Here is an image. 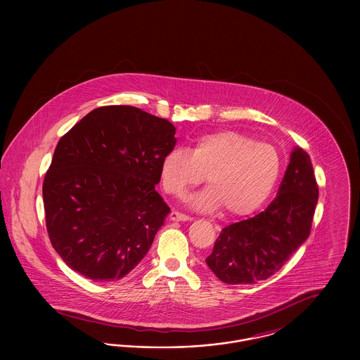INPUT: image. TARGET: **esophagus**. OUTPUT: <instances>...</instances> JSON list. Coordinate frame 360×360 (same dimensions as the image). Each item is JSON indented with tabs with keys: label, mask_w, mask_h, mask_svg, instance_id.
Masks as SVG:
<instances>
[{
	"label": "esophagus",
	"mask_w": 360,
	"mask_h": 360,
	"mask_svg": "<svg viewBox=\"0 0 360 360\" xmlns=\"http://www.w3.org/2000/svg\"><path fill=\"white\" fill-rule=\"evenodd\" d=\"M170 220L172 221H188V220H191L188 216L186 214H182V213H179V212H175V210H172V213H170Z\"/></svg>",
	"instance_id": "1"
}]
</instances>
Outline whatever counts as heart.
<instances>
[{"label":"heart","mask_w":360,"mask_h":360,"mask_svg":"<svg viewBox=\"0 0 360 360\" xmlns=\"http://www.w3.org/2000/svg\"><path fill=\"white\" fill-rule=\"evenodd\" d=\"M281 156L273 146L236 131L198 137L190 150H172L159 165V179L172 195H184L204 182L209 188L191 197L195 210L224 207L231 217L254 213L274 191L281 175Z\"/></svg>","instance_id":"1"}]
</instances>
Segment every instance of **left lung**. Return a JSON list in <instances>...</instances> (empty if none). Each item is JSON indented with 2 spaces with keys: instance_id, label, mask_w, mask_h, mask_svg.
<instances>
[{
  "instance_id": "obj_1",
  "label": "left lung",
  "mask_w": 360,
  "mask_h": 360,
  "mask_svg": "<svg viewBox=\"0 0 360 360\" xmlns=\"http://www.w3.org/2000/svg\"><path fill=\"white\" fill-rule=\"evenodd\" d=\"M319 200L309 155L294 147L278 195L269 207L225 226L205 262L228 285H254L274 275L307 241Z\"/></svg>"
}]
</instances>
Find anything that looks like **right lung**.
I'll list each match as a JSON object with an SVG mask.
<instances>
[{
  "label": "right lung",
  "instance_id": "right-lung-1",
  "mask_svg": "<svg viewBox=\"0 0 360 360\" xmlns=\"http://www.w3.org/2000/svg\"><path fill=\"white\" fill-rule=\"evenodd\" d=\"M170 121L135 106H101L55 148L43 184L52 247L96 282L129 274L147 255L170 207L155 190L174 150Z\"/></svg>",
  "mask_w": 360,
  "mask_h": 360
}]
</instances>
